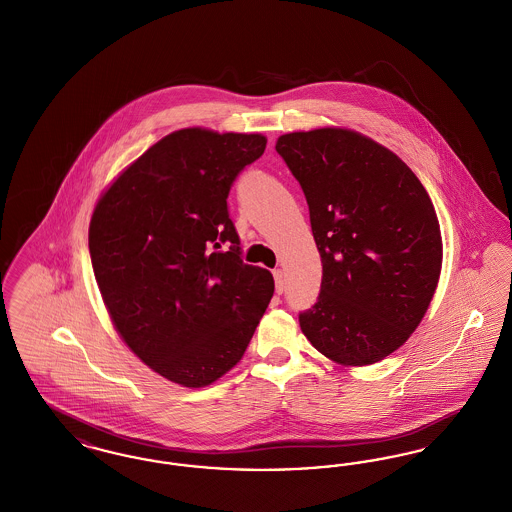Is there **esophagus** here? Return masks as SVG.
I'll list each match as a JSON object with an SVG mask.
<instances>
[{"instance_id":"obj_1","label":"esophagus","mask_w":512,"mask_h":512,"mask_svg":"<svg viewBox=\"0 0 512 512\" xmlns=\"http://www.w3.org/2000/svg\"><path fill=\"white\" fill-rule=\"evenodd\" d=\"M272 274H274V284H276V293H278V295H282V293H284V272H282L280 268H276V270H274Z\"/></svg>"}]
</instances>
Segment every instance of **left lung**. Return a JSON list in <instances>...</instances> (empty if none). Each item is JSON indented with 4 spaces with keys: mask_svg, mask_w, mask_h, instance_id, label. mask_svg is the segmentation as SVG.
I'll return each instance as SVG.
<instances>
[{
    "mask_svg": "<svg viewBox=\"0 0 512 512\" xmlns=\"http://www.w3.org/2000/svg\"><path fill=\"white\" fill-rule=\"evenodd\" d=\"M276 151L305 194L322 261L317 303L299 313L303 334L340 365L386 359L438 288L430 195L393 151L347 128L284 134Z\"/></svg>",
    "mask_w": 512,
    "mask_h": 512,
    "instance_id": "8db88e82",
    "label": "left lung"
}]
</instances>
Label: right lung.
I'll use <instances>...</instances> for the list:
<instances>
[{
    "label": "right lung",
    "instance_id": "right-lung-1",
    "mask_svg": "<svg viewBox=\"0 0 512 512\" xmlns=\"http://www.w3.org/2000/svg\"><path fill=\"white\" fill-rule=\"evenodd\" d=\"M265 147L261 134L176 130L94 209L90 257L109 317L151 370L184 388L240 363L274 293L267 268L242 261L226 203Z\"/></svg>",
    "mask_w": 512,
    "mask_h": 512
}]
</instances>
